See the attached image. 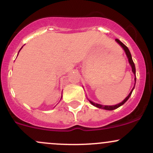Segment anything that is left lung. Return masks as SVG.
Here are the masks:
<instances>
[{"instance_id":"left-lung-1","label":"left lung","mask_w":153,"mask_h":153,"mask_svg":"<svg viewBox=\"0 0 153 153\" xmlns=\"http://www.w3.org/2000/svg\"><path fill=\"white\" fill-rule=\"evenodd\" d=\"M115 41H116L117 42L118 44H120V45L121 46V47H123V50H125V52H126V55H127L128 58V62H129L130 65H131V68H132V71H133V73L134 74V75H135V76H136V68H135V65H134V61H133V60H132V57H131V52H130V51H129V50H128V47H126V46L124 44L122 43V42H121L119 40V39H115ZM135 79V82H136V77H135V79ZM134 88H133L132 90H131V91L130 92V93L128 94V96L127 97H126V98H125V99L123 100V101H122V102L120 103H118V104L114 105V106H103V105L98 104V103H96L93 102V101H90V100H89V101H90V103H91L92 105H93V106H96V107L100 108V109H106V110H114V109H117V108H118V107H120V106H122V105L124 104V103H126V101H128V98H130V96H131V93H132L133 90H134Z\"/></svg>"}]
</instances>
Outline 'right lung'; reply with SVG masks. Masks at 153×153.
I'll list each match as a JSON object with an SVG mask.
<instances>
[{"mask_svg": "<svg viewBox=\"0 0 153 153\" xmlns=\"http://www.w3.org/2000/svg\"><path fill=\"white\" fill-rule=\"evenodd\" d=\"M21 49H22V48H21ZM21 49H20V50H19V51H20V50H21ZM18 54H19V53H18Z\"/></svg>", "mask_w": 153, "mask_h": 153, "instance_id": "obj_1", "label": "right lung"}]
</instances>
